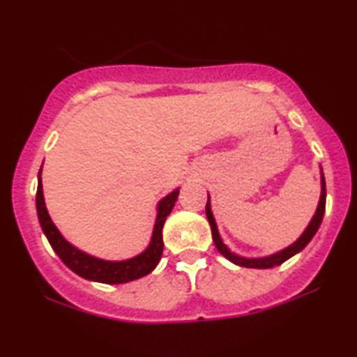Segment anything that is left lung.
I'll return each instance as SVG.
<instances>
[{"label":"left lung","instance_id":"8db88e82","mask_svg":"<svg viewBox=\"0 0 357 357\" xmlns=\"http://www.w3.org/2000/svg\"><path fill=\"white\" fill-rule=\"evenodd\" d=\"M320 188H321L320 190V199H319V204H317L315 214L312 216L309 226L304 229V232H302L301 236L291 243V245H287L284 248H281V250L271 253V255H265V257H242V255H238V253L232 252L231 248H229L226 243H224L221 234H219L216 219H214V214L211 211V199H209V195H208L206 218H208L209 226H211L214 245H216L219 253H221L222 257H226L229 261H232L234 265L245 266V268H258V270H266V268H273V266L281 265V263L289 260L291 257H294L299 252L304 250V248L307 247V243L312 241V237H314L317 231H319L321 219H324V214H325V202H326L325 177H324V170H321V167H320Z\"/></svg>","mask_w":357,"mask_h":357}]
</instances>
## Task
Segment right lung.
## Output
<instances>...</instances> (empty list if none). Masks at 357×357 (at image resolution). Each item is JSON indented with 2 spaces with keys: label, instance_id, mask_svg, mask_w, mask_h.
<instances>
[{
  "label": "right lung",
  "instance_id": "right-lung-1",
  "mask_svg": "<svg viewBox=\"0 0 357 357\" xmlns=\"http://www.w3.org/2000/svg\"><path fill=\"white\" fill-rule=\"evenodd\" d=\"M43 167V164H42ZM42 167L38 170V185L36 195V206L38 222L47 241L61 261L75 271L77 276L84 280L104 282V284H123L135 280H139L158 266V263L162 257L164 241H162V227L167 216L175 206L177 202L180 187L172 190L169 195L159 199L158 208H155V221L151 234V241L148 247L136 257L126 258V260H104V258L94 257L87 253L71 242H68L65 236L58 231L55 222L52 221L48 209L45 206V198H43V187H42Z\"/></svg>",
  "mask_w": 357,
  "mask_h": 357
}]
</instances>
